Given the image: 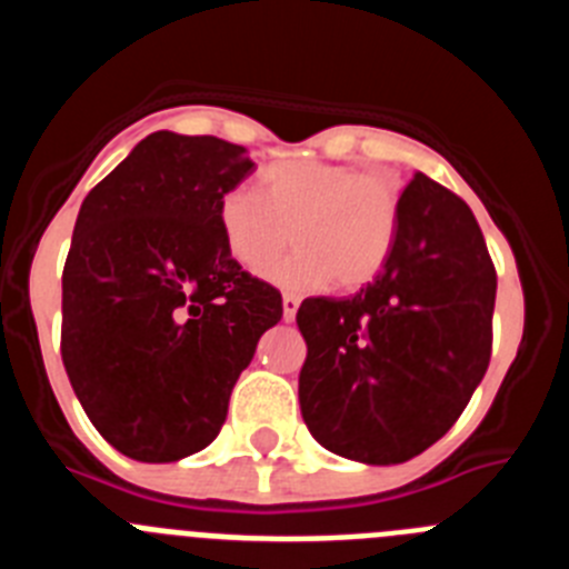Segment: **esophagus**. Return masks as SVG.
Listing matches in <instances>:
<instances>
[{"instance_id":"1","label":"esophagus","mask_w":569,"mask_h":569,"mask_svg":"<svg viewBox=\"0 0 569 569\" xmlns=\"http://www.w3.org/2000/svg\"><path fill=\"white\" fill-rule=\"evenodd\" d=\"M296 310H299V296L284 293V299H281V313H284V321H293Z\"/></svg>"}]
</instances>
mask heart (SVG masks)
I'll use <instances>...</instances> for the list:
<instances>
[{
	"label": "heart",
	"instance_id": "b5f03b06",
	"mask_svg": "<svg viewBox=\"0 0 569 569\" xmlns=\"http://www.w3.org/2000/svg\"><path fill=\"white\" fill-rule=\"evenodd\" d=\"M399 190L390 179L350 164L288 159L259 173V193L230 188L216 202V222L228 253L250 273L273 268L279 288L313 290L333 281L359 290L393 253L399 233Z\"/></svg>",
	"mask_w": 569,
	"mask_h": 569
}]
</instances>
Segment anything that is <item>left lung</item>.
<instances>
[{"instance_id": "1", "label": "left lung", "mask_w": 569, "mask_h": 569, "mask_svg": "<svg viewBox=\"0 0 569 569\" xmlns=\"http://www.w3.org/2000/svg\"><path fill=\"white\" fill-rule=\"evenodd\" d=\"M393 253L350 299H305L301 419L321 447L401 465L456 425L492 350L496 268L472 210L416 173Z\"/></svg>"}]
</instances>
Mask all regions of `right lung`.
I'll return each instance as SVG.
<instances>
[{
  "mask_svg": "<svg viewBox=\"0 0 569 569\" xmlns=\"http://www.w3.org/2000/svg\"><path fill=\"white\" fill-rule=\"evenodd\" d=\"M241 144L150 133L84 196L62 273V361L108 445L179 461L219 436L281 293L224 248L216 202Z\"/></svg>",
  "mask_w": 569,
  "mask_h": 569,
  "instance_id": "1",
  "label": "right lung"
}]
</instances>
